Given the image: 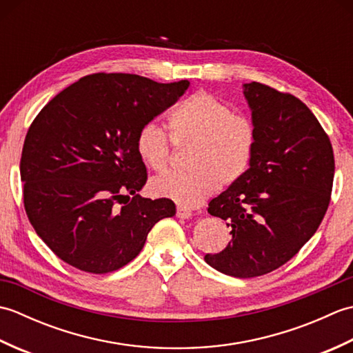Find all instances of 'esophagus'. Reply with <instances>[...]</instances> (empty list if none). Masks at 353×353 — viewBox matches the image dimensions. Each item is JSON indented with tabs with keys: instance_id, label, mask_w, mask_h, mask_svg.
Returning <instances> with one entry per match:
<instances>
[{
	"instance_id": "1",
	"label": "esophagus",
	"mask_w": 353,
	"mask_h": 353,
	"mask_svg": "<svg viewBox=\"0 0 353 353\" xmlns=\"http://www.w3.org/2000/svg\"><path fill=\"white\" fill-rule=\"evenodd\" d=\"M191 215H192L191 209H186L183 206H177V216H179V219H190Z\"/></svg>"
}]
</instances>
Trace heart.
Returning a JSON list of instances; mask_svg holds the SVG:
<instances>
[{"mask_svg": "<svg viewBox=\"0 0 353 353\" xmlns=\"http://www.w3.org/2000/svg\"><path fill=\"white\" fill-rule=\"evenodd\" d=\"M170 138L177 148H190L188 172H168L154 179L156 196L194 208L216 186L234 185L249 170L256 147L250 118L236 114L215 94L200 91L177 104L168 118ZM137 152L148 168L162 172L171 162V144L161 127L148 123L137 134Z\"/></svg>", "mask_w": 353, "mask_h": 353, "instance_id": "obj_1", "label": "heart"}]
</instances>
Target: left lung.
Returning <instances> with one entry per match:
<instances>
[{"mask_svg":"<svg viewBox=\"0 0 353 353\" xmlns=\"http://www.w3.org/2000/svg\"><path fill=\"white\" fill-rule=\"evenodd\" d=\"M256 129L250 168L209 203L232 239L205 261L234 277L267 274L316 234L331 201L334 150L316 115L297 97L252 81L244 85Z\"/></svg>","mask_w":353,"mask_h":353,"instance_id":"obj_1","label":"left lung"}]
</instances>
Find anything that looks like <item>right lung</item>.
I'll return each mask as SVG.
<instances>
[{
  "label": "right lung",
  "instance_id": "right-lung-1",
  "mask_svg": "<svg viewBox=\"0 0 353 353\" xmlns=\"http://www.w3.org/2000/svg\"><path fill=\"white\" fill-rule=\"evenodd\" d=\"M137 74L97 72L50 100L21 154L24 208L56 256L104 274L129 264L154 224L176 214L170 199H144L137 134L188 89Z\"/></svg>",
  "mask_w": 353,
  "mask_h": 353
}]
</instances>
